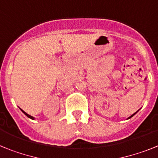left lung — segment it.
<instances>
[{"mask_svg":"<svg viewBox=\"0 0 158 158\" xmlns=\"http://www.w3.org/2000/svg\"><path fill=\"white\" fill-rule=\"evenodd\" d=\"M135 114H133V115H131V116H130L129 118H131V117H132V116H134V115H135Z\"/></svg>","mask_w":158,"mask_h":158,"instance_id":"obj_1","label":"left lung"}]
</instances>
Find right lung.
I'll use <instances>...</instances> for the list:
<instances>
[{"label": "right lung", "mask_w": 158, "mask_h": 158, "mask_svg": "<svg viewBox=\"0 0 158 158\" xmlns=\"http://www.w3.org/2000/svg\"><path fill=\"white\" fill-rule=\"evenodd\" d=\"M21 111H23V114H24V115H27V117H28V118H31V119H35V118H34V117H33V116H31V115H28V114H27V113L25 112V111H23V110H21Z\"/></svg>", "instance_id": "right-lung-1"}]
</instances>
